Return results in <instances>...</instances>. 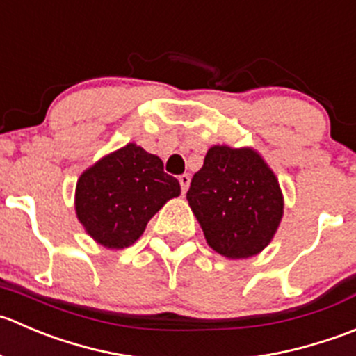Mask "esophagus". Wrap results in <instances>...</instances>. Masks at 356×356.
<instances>
[{"mask_svg": "<svg viewBox=\"0 0 356 356\" xmlns=\"http://www.w3.org/2000/svg\"><path fill=\"white\" fill-rule=\"evenodd\" d=\"M178 179H179V185H181V192L186 193V190H188V185H190V177L188 175H181Z\"/></svg>", "mask_w": 356, "mask_h": 356, "instance_id": "1", "label": "esophagus"}]
</instances>
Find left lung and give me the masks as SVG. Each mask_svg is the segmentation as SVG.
Returning a JSON list of instances; mask_svg holds the SVG:
<instances>
[{"label":"left lung","mask_w":356,"mask_h":356,"mask_svg":"<svg viewBox=\"0 0 356 356\" xmlns=\"http://www.w3.org/2000/svg\"><path fill=\"white\" fill-rule=\"evenodd\" d=\"M186 200L207 244L232 259L263 251L284 213L279 181L259 154L227 145L207 150Z\"/></svg>","instance_id":"8db88e82"}]
</instances>
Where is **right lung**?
Segmentation results:
<instances>
[{"label":"right lung","mask_w":356,"mask_h":356,"mask_svg":"<svg viewBox=\"0 0 356 356\" xmlns=\"http://www.w3.org/2000/svg\"><path fill=\"white\" fill-rule=\"evenodd\" d=\"M178 195V179L164 173L163 161L128 143L81 175L76 213L98 244L122 249L143 234L166 200Z\"/></svg>","instance_id":"1"}]
</instances>
